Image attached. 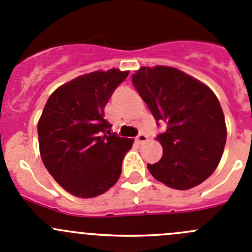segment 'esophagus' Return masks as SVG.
Listing matches in <instances>:
<instances>
[{
  "mask_svg": "<svg viewBox=\"0 0 252 252\" xmlns=\"http://www.w3.org/2000/svg\"><path fill=\"white\" fill-rule=\"evenodd\" d=\"M135 140H137V142L139 143V144H142V143L147 142L148 137H147V135H145L144 133H140V134H138V137L135 138Z\"/></svg>",
  "mask_w": 252,
  "mask_h": 252,
  "instance_id": "34e87169",
  "label": "esophagus"
}]
</instances>
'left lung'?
<instances>
[{
    "label": "left lung",
    "mask_w": 252,
    "mask_h": 252,
    "mask_svg": "<svg viewBox=\"0 0 252 252\" xmlns=\"http://www.w3.org/2000/svg\"><path fill=\"white\" fill-rule=\"evenodd\" d=\"M131 82L157 124L163 157L148 164L150 174L166 187L188 190L206 180L224 153L226 126L214 92L176 68L142 67Z\"/></svg>",
    "instance_id": "1"
}]
</instances>
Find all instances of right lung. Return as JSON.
<instances>
[{"label": "right lung", "instance_id": "add662e5", "mask_svg": "<svg viewBox=\"0 0 252 252\" xmlns=\"http://www.w3.org/2000/svg\"><path fill=\"white\" fill-rule=\"evenodd\" d=\"M129 72L97 70L63 84L51 94L38 122L42 161L69 194L94 197L122 173L133 139L110 131L104 107Z\"/></svg>", "mask_w": 252, "mask_h": 252}]
</instances>
